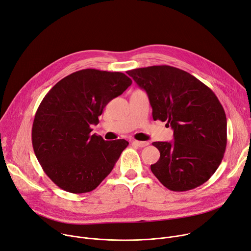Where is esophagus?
<instances>
[{
    "label": "esophagus",
    "mask_w": 251,
    "mask_h": 251,
    "mask_svg": "<svg viewBox=\"0 0 251 251\" xmlns=\"http://www.w3.org/2000/svg\"><path fill=\"white\" fill-rule=\"evenodd\" d=\"M132 145H135L140 148H145L150 145L149 142H140V141H132Z\"/></svg>",
    "instance_id": "esophagus-1"
}]
</instances>
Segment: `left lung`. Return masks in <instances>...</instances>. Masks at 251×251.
Wrapping results in <instances>:
<instances>
[{"mask_svg": "<svg viewBox=\"0 0 251 251\" xmlns=\"http://www.w3.org/2000/svg\"><path fill=\"white\" fill-rule=\"evenodd\" d=\"M148 94L153 121L168 122L174 143H152L160 152L151 170L174 191L196 188L215 173L226 149V117L215 94L196 76L171 66L126 72Z\"/></svg>", "mask_w": 251, "mask_h": 251, "instance_id": "8db88e82", "label": "left lung"}]
</instances>
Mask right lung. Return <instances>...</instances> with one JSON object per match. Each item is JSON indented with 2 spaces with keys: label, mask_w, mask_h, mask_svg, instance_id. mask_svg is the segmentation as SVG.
<instances>
[{
  "label": "right lung",
  "mask_w": 251,
  "mask_h": 251,
  "mask_svg": "<svg viewBox=\"0 0 251 251\" xmlns=\"http://www.w3.org/2000/svg\"><path fill=\"white\" fill-rule=\"evenodd\" d=\"M131 82L123 73L86 69L67 75L45 96L35 116L32 143L44 172L60 188L90 192L114 169L128 143L106 142L91 134V126Z\"/></svg>",
  "instance_id": "add662e5"
}]
</instances>
